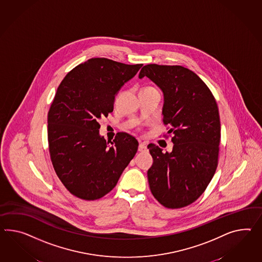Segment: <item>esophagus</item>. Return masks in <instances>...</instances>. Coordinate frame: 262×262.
<instances>
[{"label":"esophagus","mask_w":262,"mask_h":262,"mask_svg":"<svg viewBox=\"0 0 262 262\" xmlns=\"http://www.w3.org/2000/svg\"><path fill=\"white\" fill-rule=\"evenodd\" d=\"M139 151L140 152H146L148 151L147 144L145 142H141L139 145Z\"/></svg>","instance_id":"1"}]
</instances>
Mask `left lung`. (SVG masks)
Segmentation results:
<instances>
[{"label": "left lung", "instance_id": "8db88e82", "mask_svg": "<svg viewBox=\"0 0 262 262\" xmlns=\"http://www.w3.org/2000/svg\"><path fill=\"white\" fill-rule=\"evenodd\" d=\"M147 77L163 93L164 124L173 133V150L163 153L148 145L153 164L147 172L155 199L167 208L196 201L217 166L221 121L214 96L202 79L181 66L147 64L139 78Z\"/></svg>", "mask_w": 262, "mask_h": 262}]
</instances>
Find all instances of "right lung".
Returning <instances> with one entry per match:
<instances>
[{"label": "right lung", "mask_w": 262, "mask_h": 262, "mask_svg": "<svg viewBox=\"0 0 262 262\" xmlns=\"http://www.w3.org/2000/svg\"><path fill=\"white\" fill-rule=\"evenodd\" d=\"M142 64L92 58L60 82L47 116L50 158L68 191L94 201L116 186L139 142L120 132L109 144L100 135L101 117L113 111L115 97Z\"/></svg>", "instance_id": "1"}]
</instances>
